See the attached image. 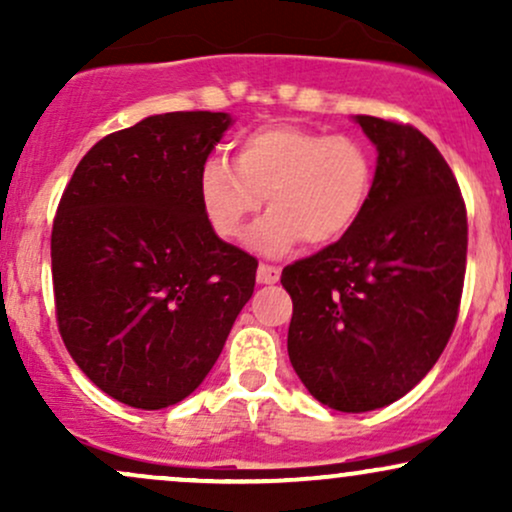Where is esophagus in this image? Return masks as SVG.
I'll use <instances>...</instances> for the list:
<instances>
[{
  "label": "esophagus",
  "mask_w": 512,
  "mask_h": 512,
  "mask_svg": "<svg viewBox=\"0 0 512 512\" xmlns=\"http://www.w3.org/2000/svg\"><path fill=\"white\" fill-rule=\"evenodd\" d=\"M281 276L279 267H272V264H260L257 267V284H276Z\"/></svg>",
  "instance_id": "1"
}]
</instances>
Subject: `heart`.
Masks as SVG:
<instances>
[{"label":"heart","mask_w":512,"mask_h":512,"mask_svg":"<svg viewBox=\"0 0 512 512\" xmlns=\"http://www.w3.org/2000/svg\"><path fill=\"white\" fill-rule=\"evenodd\" d=\"M373 190V158L354 137L291 122L243 134L236 163L211 156L199 170V199L214 231L240 238L264 197L272 207L250 233L264 257H281L308 240H342L361 221Z\"/></svg>","instance_id":"obj_1"}]
</instances>
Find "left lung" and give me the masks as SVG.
I'll use <instances>...</instances> for the list:
<instances>
[{
  "label": "left lung",
  "instance_id": "8db88e82",
  "mask_svg": "<svg viewBox=\"0 0 512 512\" xmlns=\"http://www.w3.org/2000/svg\"><path fill=\"white\" fill-rule=\"evenodd\" d=\"M354 122L378 151L368 207L342 240L281 272L291 366L346 414L397 402L436 366L467 267V211L440 151L409 125Z\"/></svg>",
  "mask_w": 512,
  "mask_h": 512
}]
</instances>
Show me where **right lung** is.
I'll use <instances>...</instances> for the list:
<instances>
[{"instance_id":"add662e5","label":"right lung","mask_w":512,"mask_h":512,"mask_svg":"<svg viewBox=\"0 0 512 512\" xmlns=\"http://www.w3.org/2000/svg\"><path fill=\"white\" fill-rule=\"evenodd\" d=\"M228 113H163L81 158L52 226L57 325L74 363L134 409L202 385L255 291L257 260L216 236L199 170Z\"/></svg>"}]
</instances>
